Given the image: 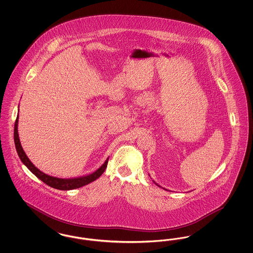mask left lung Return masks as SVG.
Listing matches in <instances>:
<instances>
[{
    "label": "left lung",
    "mask_w": 253,
    "mask_h": 253,
    "mask_svg": "<svg viewBox=\"0 0 253 253\" xmlns=\"http://www.w3.org/2000/svg\"><path fill=\"white\" fill-rule=\"evenodd\" d=\"M154 182H155V181H154ZM155 183H156V182H155ZM156 184H157V183H156ZM157 186H158V187H160V186H159V185H158V184H157Z\"/></svg>",
    "instance_id": "8db88e82"
}]
</instances>
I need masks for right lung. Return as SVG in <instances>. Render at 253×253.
Returning a JSON list of instances; mask_svg holds the SVG:
<instances>
[{
	"mask_svg": "<svg viewBox=\"0 0 253 253\" xmlns=\"http://www.w3.org/2000/svg\"><path fill=\"white\" fill-rule=\"evenodd\" d=\"M18 122H19V115L17 116V120L15 121V125H14V142H15V147H16L18 156L20 157V159L22 160V162L33 174H35L40 180L44 182L46 185H48L50 187H52L54 189H57V190H60V191H69V190L81 188V187L85 186V185L97 179L103 173V171L105 170V169L107 167L109 157L104 161V163L99 168L96 169L95 171H93L89 174H86V175L79 176V177L59 178V177L51 176V175H48V174L42 172V170H40L39 169L35 167V165L30 161V159L27 157L26 154L24 153V149L21 145V141H20V138H19Z\"/></svg>",
	"mask_w": 253,
	"mask_h": 253,
	"instance_id": "obj_1",
	"label": "right lung"
}]
</instances>
